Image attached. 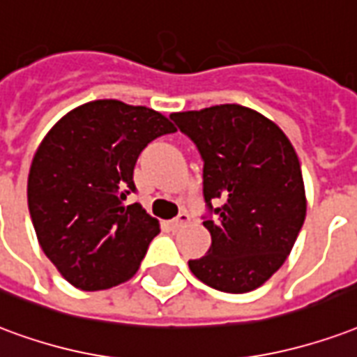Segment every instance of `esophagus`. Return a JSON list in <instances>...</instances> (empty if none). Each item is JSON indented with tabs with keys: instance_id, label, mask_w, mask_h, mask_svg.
Returning <instances> with one entry per match:
<instances>
[{
	"instance_id": "obj_1",
	"label": "esophagus",
	"mask_w": 357,
	"mask_h": 357,
	"mask_svg": "<svg viewBox=\"0 0 357 357\" xmlns=\"http://www.w3.org/2000/svg\"><path fill=\"white\" fill-rule=\"evenodd\" d=\"M189 221H191V218H189V215H187V213H179L178 218H176V219H172V221H170V223H168V225H170L172 231H176V229H179V227L187 225V223H189Z\"/></svg>"
}]
</instances>
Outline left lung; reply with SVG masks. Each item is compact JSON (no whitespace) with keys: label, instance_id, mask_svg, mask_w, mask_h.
I'll use <instances>...</instances> for the list:
<instances>
[{"label":"left lung","instance_id":"obj_1","mask_svg":"<svg viewBox=\"0 0 357 357\" xmlns=\"http://www.w3.org/2000/svg\"><path fill=\"white\" fill-rule=\"evenodd\" d=\"M170 119L199 147L202 192L215 213L204 221L212 245L189 268L219 291H253L284 265L305 223L297 153L276 123L244 105H212Z\"/></svg>","mask_w":357,"mask_h":357}]
</instances>
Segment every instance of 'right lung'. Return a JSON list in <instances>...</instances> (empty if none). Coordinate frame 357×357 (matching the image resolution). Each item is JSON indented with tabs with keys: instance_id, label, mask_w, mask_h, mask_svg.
<instances>
[{
	"instance_id": "right-lung-1",
	"label": "right lung",
	"mask_w": 357,
	"mask_h": 357,
	"mask_svg": "<svg viewBox=\"0 0 357 357\" xmlns=\"http://www.w3.org/2000/svg\"><path fill=\"white\" fill-rule=\"evenodd\" d=\"M176 132L145 105L94 100L47 132L28 176V208L45 255L71 286L98 291L138 273L158 221L126 195L145 145Z\"/></svg>"
}]
</instances>
